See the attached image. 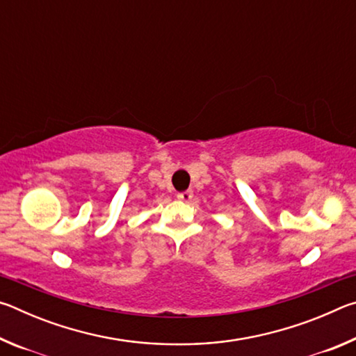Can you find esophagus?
<instances>
[{
	"instance_id": "1",
	"label": "esophagus",
	"mask_w": 356,
	"mask_h": 356,
	"mask_svg": "<svg viewBox=\"0 0 356 356\" xmlns=\"http://www.w3.org/2000/svg\"><path fill=\"white\" fill-rule=\"evenodd\" d=\"M177 200L182 201V202H190L193 200V191L191 190H186V191L179 193Z\"/></svg>"
}]
</instances>
